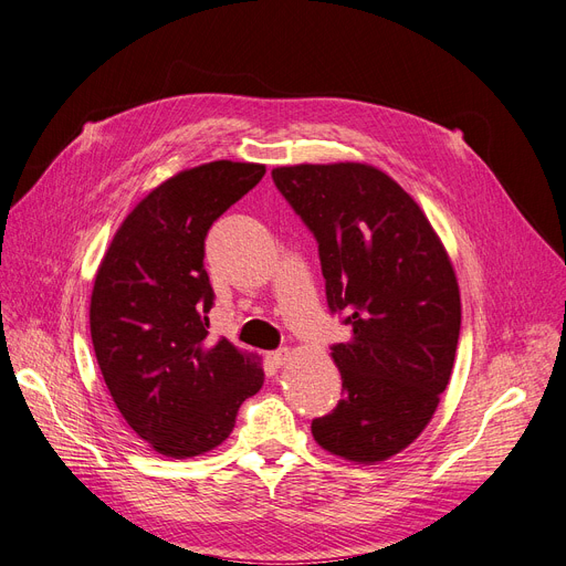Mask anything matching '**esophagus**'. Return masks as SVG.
Returning <instances> with one entry per match:
<instances>
[{
    "mask_svg": "<svg viewBox=\"0 0 566 566\" xmlns=\"http://www.w3.org/2000/svg\"><path fill=\"white\" fill-rule=\"evenodd\" d=\"M289 360H291V350L289 348H282V350H275V353L268 355V363H271L273 367H284Z\"/></svg>",
    "mask_w": 566,
    "mask_h": 566,
    "instance_id": "esophagus-1",
    "label": "esophagus"
}]
</instances>
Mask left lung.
I'll use <instances>...</instances> for the list:
<instances>
[{
	"label": "left lung",
	"instance_id": "obj_1",
	"mask_svg": "<svg viewBox=\"0 0 566 566\" xmlns=\"http://www.w3.org/2000/svg\"><path fill=\"white\" fill-rule=\"evenodd\" d=\"M273 181L314 231L328 305L353 328L331 353L344 399L312 436L350 463L388 461L427 429L452 376V259L420 203L374 165H284Z\"/></svg>",
	"mask_w": 566,
	"mask_h": 566
}]
</instances>
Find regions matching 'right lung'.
I'll use <instances>...</instances> for the list:
<instances>
[{"label":"right lung","mask_w":566,"mask_h":566,"mask_svg":"<svg viewBox=\"0 0 566 566\" xmlns=\"http://www.w3.org/2000/svg\"><path fill=\"white\" fill-rule=\"evenodd\" d=\"M265 165L213 160L169 176L116 229L98 265L88 328L103 380L128 427L167 459L222 444L263 385L256 353L211 339L203 268L211 224Z\"/></svg>","instance_id":"1"}]
</instances>
